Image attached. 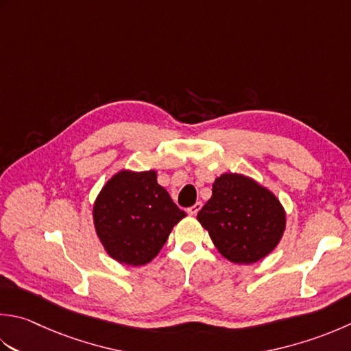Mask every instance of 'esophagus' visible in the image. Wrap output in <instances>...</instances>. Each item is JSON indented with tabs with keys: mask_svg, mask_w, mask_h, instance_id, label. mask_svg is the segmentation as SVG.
<instances>
[{
	"mask_svg": "<svg viewBox=\"0 0 351 351\" xmlns=\"http://www.w3.org/2000/svg\"><path fill=\"white\" fill-rule=\"evenodd\" d=\"M201 208H202V204L201 202H196L195 205H191L190 208H187V213H189V215H191V216H196Z\"/></svg>",
	"mask_w": 351,
	"mask_h": 351,
	"instance_id": "34e87169",
	"label": "esophagus"
}]
</instances>
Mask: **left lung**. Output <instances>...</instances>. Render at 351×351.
<instances>
[{"mask_svg":"<svg viewBox=\"0 0 351 351\" xmlns=\"http://www.w3.org/2000/svg\"><path fill=\"white\" fill-rule=\"evenodd\" d=\"M197 221L225 258L251 265L278 245L286 215L269 190L246 176L225 173L213 184V196Z\"/></svg>","mask_w":351,"mask_h":351,"instance_id":"left-lung-1","label":"left lung"}]
</instances>
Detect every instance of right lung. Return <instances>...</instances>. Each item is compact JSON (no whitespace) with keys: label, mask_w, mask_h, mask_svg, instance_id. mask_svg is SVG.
<instances>
[{"label":"right lung","mask_w":351,"mask_h":351,"mask_svg":"<svg viewBox=\"0 0 351 351\" xmlns=\"http://www.w3.org/2000/svg\"><path fill=\"white\" fill-rule=\"evenodd\" d=\"M93 215L109 256L120 263L141 266L156 257L185 211L178 208L150 170L117 173L101 189Z\"/></svg>","instance_id":"add662e5"}]
</instances>
